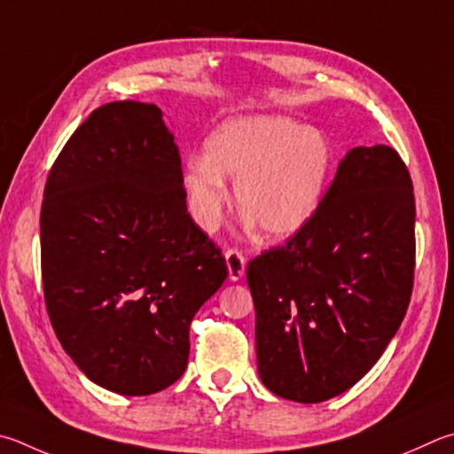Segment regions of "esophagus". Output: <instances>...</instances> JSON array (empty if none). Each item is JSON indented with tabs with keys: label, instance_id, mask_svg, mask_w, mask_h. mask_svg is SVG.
<instances>
[{
	"label": "esophagus",
	"instance_id": "1",
	"mask_svg": "<svg viewBox=\"0 0 454 454\" xmlns=\"http://www.w3.org/2000/svg\"><path fill=\"white\" fill-rule=\"evenodd\" d=\"M224 255H226L230 279H232V282H238L246 271V255L240 248H228Z\"/></svg>",
	"mask_w": 454,
	"mask_h": 454
}]
</instances>
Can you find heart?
Here are the masks:
<instances>
[{
    "mask_svg": "<svg viewBox=\"0 0 454 454\" xmlns=\"http://www.w3.org/2000/svg\"><path fill=\"white\" fill-rule=\"evenodd\" d=\"M333 168L327 137L301 122L255 114L230 119L214 130L206 154L184 170L192 218L204 230L218 226L228 202L226 176L236 178V204L268 240L298 234L324 202Z\"/></svg>",
    "mask_w": 454,
    "mask_h": 454,
    "instance_id": "b5f03b06",
    "label": "heart"
}]
</instances>
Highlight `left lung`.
<instances>
[{"instance_id":"obj_1","label":"left lung","mask_w":454,"mask_h":454,"mask_svg":"<svg viewBox=\"0 0 454 454\" xmlns=\"http://www.w3.org/2000/svg\"><path fill=\"white\" fill-rule=\"evenodd\" d=\"M255 356L278 397L321 403L377 364L415 278V194L387 145L356 146L308 226L250 260Z\"/></svg>"}]
</instances>
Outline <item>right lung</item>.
<instances>
[{"label": "right lung", "instance_id": "right-lung-1", "mask_svg": "<svg viewBox=\"0 0 454 454\" xmlns=\"http://www.w3.org/2000/svg\"><path fill=\"white\" fill-rule=\"evenodd\" d=\"M39 224L47 313L77 367L121 395L180 379L194 313L228 268L188 214L159 106L113 101L90 113L49 170Z\"/></svg>", "mask_w": 454, "mask_h": 454}]
</instances>
